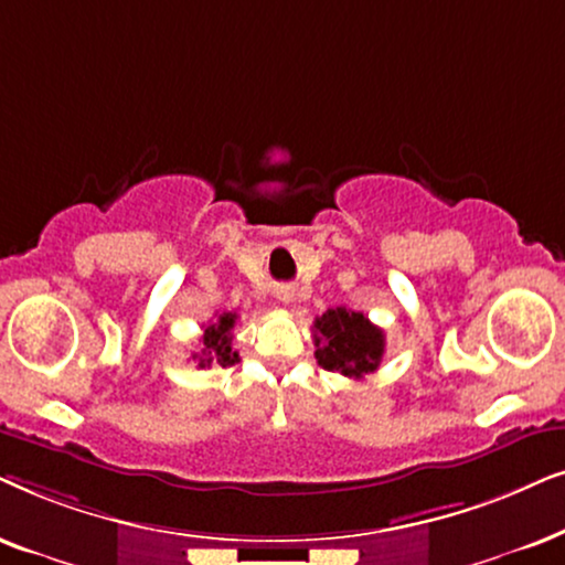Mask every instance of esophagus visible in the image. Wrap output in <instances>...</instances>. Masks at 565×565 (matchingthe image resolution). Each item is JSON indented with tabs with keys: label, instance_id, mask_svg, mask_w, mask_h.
<instances>
[{
	"label": "esophagus",
	"instance_id": "obj_1",
	"mask_svg": "<svg viewBox=\"0 0 565 565\" xmlns=\"http://www.w3.org/2000/svg\"><path fill=\"white\" fill-rule=\"evenodd\" d=\"M276 299H278V302H284V305H291V302H295V289H291V287H276Z\"/></svg>",
	"mask_w": 565,
	"mask_h": 565
}]
</instances>
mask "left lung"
Returning <instances> with one entry per match:
<instances>
[{
    "mask_svg": "<svg viewBox=\"0 0 565 565\" xmlns=\"http://www.w3.org/2000/svg\"><path fill=\"white\" fill-rule=\"evenodd\" d=\"M315 359L322 370L361 380L385 356V333L364 312L333 307L315 318Z\"/></svg>",
    "mask_w": 565,
    "mask_h": 565,
    "instance_id": "left-lung-1",
    "label": "left lung"
}]
</instances>
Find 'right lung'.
I'll return each instance as SVG.
<instances>
[{
  "instance_id": "right-lung-1",
  "label": "right lung",
  "mask_w": 565,
  "mask_h": 565,
  "mask_svg": "<svg viewBox=\"0 0 565 565\" xmlns=\"http://www.w3.org/2000/svg\"><path fill=\"white\" fill-rule=\"evenodd\" d=\"M237 322V312H224L216 318V322L204 328L201 335V351L193 353V359L199 361V366H230L239 359L237 351L232 349V328Z\"/></svg>"
}]
</instances>
